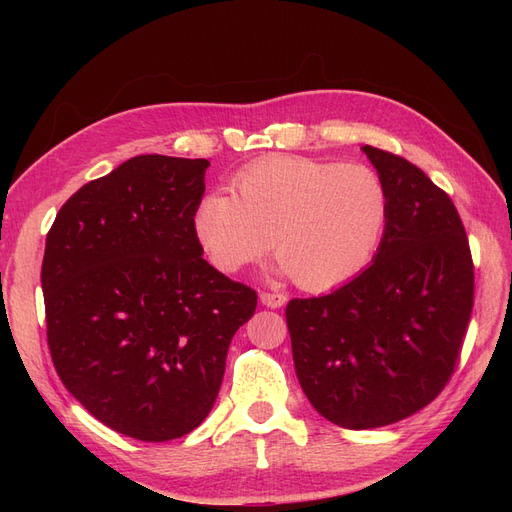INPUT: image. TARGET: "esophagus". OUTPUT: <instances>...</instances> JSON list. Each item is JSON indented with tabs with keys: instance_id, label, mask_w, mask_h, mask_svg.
Returning a JSON list of instances; mask_svg holds the SVG:
<instances>
[{
	"instance_id": "1",
	"label": "esophagus",
	"mask_w": 512,
	"mask_h": 512,
	"mask_svg": "<svg viewBox=\"0 0 512 512\" xmlns=\"http://www.w3.org/2000/svg\"><path fill=\"white\" fill-rule=\"evenodd\" d=\"M286 301H288V297L284 292H260V303L271 307V309L282 307Z\"/></svg>"
}]
</instances>
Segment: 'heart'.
I'll use <instances>...</instances> for the list:
<instances>
[{
	"instance_id": "b5f03b06",
	"label": "heart",
	"mask_w": 512,
	"mask_h": 512,
	"mask_svg": "<svg viewBox=\"0 0 512 512\" xmlns=\"http://www.w3.org/2000/svg\"><path fill=\"white\" fill-rule=\"evenodd\" d=\"M235 193L213 190L196 205L194 235L211 265L237 273L273 245L282 271L307 290L359 273L389 220V192L365 164L265 158L241 170Z\"/></svg>"
}]
</instances>
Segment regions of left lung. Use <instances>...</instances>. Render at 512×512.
Segmentation results:
<instances>
[{"label": "left lung", "mask_w": 512, "mask_h": 512, "mask_svg": "<svg viewBox=\"0 0 512 512\" xmlns=\"http://www.w3.org/2000/svg\"><path fill=\"white\" fill-rule=\"evenodd\" d=\"M389 192L378 252L286 322L309 404L344 429H374L431 404L453 376L474 305L466 228L444 190L395 153L363 147Z\"/></svg>", "instance_id": "left-lung-1"}]
</instances>
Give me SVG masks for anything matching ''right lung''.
<instances>
[{"instance_id":"add662e5","label":"right lung","mask_w":512,"mask_h":512,"mask_svg":"<svg viewBox=\"0 0 512 512\" xmlns=\"http://www.w3.org/2000/svg\"><path fill=\"white\" fill-rule=\"evenodd\" d=\"M207 160L136 156L74 192L46 235L42 292L57 376L100 423L143 442L196 429L258 294L203 258Z\"/></svg>"}]
</instances>
